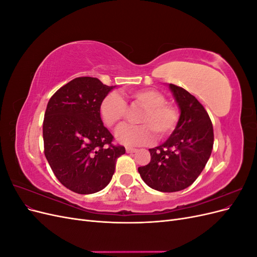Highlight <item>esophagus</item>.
Listing matches in <instances>:
<instances>
[{"instance_id": "34e87169", "label": "esophagus", "mask_w": 257, "mask_h": 257, "mask_svg": "<svg viewBox=\"0 0 257 257\" xmlns=\"http://www.w3.org/2000/svg\"><path fill=\"white\" fill-rule=\"evenodd\" d=\"M125 150L127 153H135L137 151V149H135V148H131V147H126Z\"/></svg>"}]
</instances>
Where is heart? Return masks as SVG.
Masks as SVG:
<instances>
[{
	"mask_svg": "<svg viewBox=\"0 0 257 257\" xmlns=\"http://www.w3.org/2000/svg\"><path fill=\"white\" fill-rule=\"evenodd\" d=\"M127 97L143 108L136 125H123L116 131V139L127 146H141L153 141L154 135L162 139L176 130L179 115L176 107L166 103L161 92L152 89L130 92ZM99 113L108 127H118L127 113V106L116 93H109L100 103Z\"/></svg>",
	"mask_w": 257,
	"mask_h": 257,
	"instance_id": "heart-1",
	"label": "heart"
}]
</instances>
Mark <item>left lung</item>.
Returning a JSON list of instances; mask_svg holds the SVG:
<instances>
[{
    "mask_svg": "<svg viewBox=\"0 0 257 257\" xmlns=\"http://www.w3.org/2000/svg\"><path fill=\"white\" fill-rule=\"evenodd\" d=\"M180 108L176 130L167 141L149 149V164L138 173L150 188L165 193L190 186L203 172L213 147V126L204 106L186 90L169 84Z\"/></svg>",
    "mask_w": 257,
    "mask_h": 257,
    "instance_id": "left-lung-1",
    "label": "left lung"
}]
</instances>
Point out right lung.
Wrapping results in <instances>:
<instances>
[{
  "mask_svg": "<svg viewBox=\"0 0 257 257\" xmlns=\"http://www.w3.org/2000/svg\"><path fill=\"white\" fill-rule=\"evenodd\" d=\"M113 88L93 77H78L54 93L46 108L45 157L58 180L75 193L103 190L125 153L123 146L112 144L99 114L100 103Z\"/></svg>",
  "mask_w": 257,
  "mask_h": 257,
  "instance_id": "obj_1",
  "label": "right lung"
}]
</instances>
